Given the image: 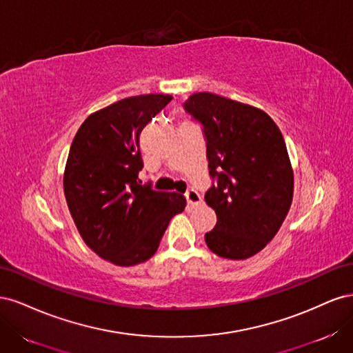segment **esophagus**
I'll use <instances>...</instances> for the list:
<instances>
[{"instance_id":"34e87169","label":"esophagus","mask_w":353,"mask_h":353,"mask_svg":"<svg viewBox=\"0 0 353 353\" xmlns=\"http://www.w3.org/2000/svg\"><path fill=\"white\" fill-rule=\"evenodd\" d=\"M185 199H187V203H188L190 206H197V205H200V203H201V196L193 188H190L187 191Z\"/></svg>"}]
</instances>
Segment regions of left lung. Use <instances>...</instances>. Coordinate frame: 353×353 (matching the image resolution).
Returning a JSON list of instances; mask_svg holds the SVG:
<instances>
[{
  "mask_svg": "<svg viewBox=\"0 0 353 353\" xmlns=\"http://www.w3.org/2000/svg\"><path fill=\"white\" fill-rule=\"evenodd\" d=\"M184 110L200 122L212 187L205 200L216 225L205 234L221 258L248 259L268 244L293 200V169L279 126L265 112L212 92L190 95Z\"/></svg>",
  "mask_w": 353,
  "mask_h": 353,
  "instance_id": "1",
  "label": "left lung"
}]
</instances>
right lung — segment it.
Segmentation results:
<instances>
[{
  "instance_id": "obj_1",
  "label": "right lung",
  "mask_w": 353,
  "mask_h": 353,
  "mask_svg": "<svg viewBox=\"0 0 353 353\" xmlns=\"http://www.w3.org/2000/svg\"><path fill=\"white\" fill-rule=\"evenodd\" d=\"M172 100L166 94L128 97L90 114L69 150L63 178L70 215L85 244L119 266L156 253L185 197L141 185L140 134Z\"/></svg>"
}]
</instances>
